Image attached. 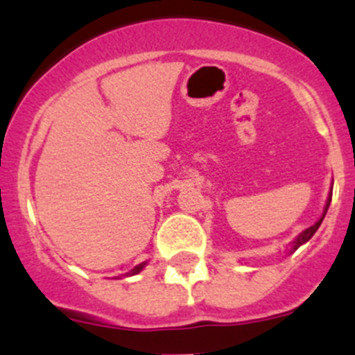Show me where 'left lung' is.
<instances>
[{
  "mask_svg": "<svg viewBox=\"0 0 355 355\" xmlns=\"http://www.w3.org/2000/svg\"><path fill=\"white\" fill-rule=\"evenodd\" d=\"M331 193H332V192H331ZM329 205H331V197H329V200H327V206H325V211H324V215H322V218H320V220L316 222L315 225H311V227H307L306 231H304V233H300L299 236H297V240H295V241H291V245H293V250H297V249H299V247L302 245V243H306L307 240H311V236H313V234L316 233V229L320 227V224H322V220H324L325 213H327V209H329Z\"/></svg>",
  "mask_w": 355,
  "mask_h": 355,
  "instance_id": "8db88e82",
  "label": "left lung"
}]
</instances>
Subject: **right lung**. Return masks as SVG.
I'll return each mask as SVG.
<instances>
[{"label": "right lung", "mask_w": 355, "mask_h": 355, "mask_svg": "<svg viewBox=\"0 0 355 355\" xmlns=\"http://www.w3.org/2000/svg\"><path fill=\"white\" fill-rule=\"evenodd\" d=\"M144 266H146V263H140V265H137V266H135L133 270H131V272H128V274H126V275H135V274H139V272H140V270H142Z\"/></svg>", "instance_id": "add662e5"}]
</instances>
